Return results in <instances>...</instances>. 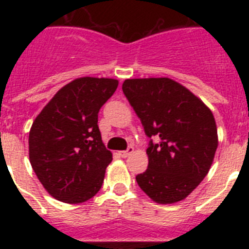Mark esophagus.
<instances>
[{
    "mask_svg": "<svg viewBox=\"0 0 249 249\" xmlns=\"http://www.w3.org/2000/svg\"><path fill=\"white\" fill-rule=\"evenodd\" d=\"M133 151H135V148H133V147H132V146H128V148H127L126 151H121L120 152V156L122 158H126V157H128V156L131 155V153H133Z\"/></svg>",
    "mask_w": 249,
    "mask_h": 249,
    "instance_id": "esophagus-1",
    "label": "esophagus"
}]
</instances>
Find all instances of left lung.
Listing matches in <instances>:
<instances>
[{
    "instance_id": "left-lung-1",
    "label": "left lung",
    "mask_w": 249,
    "mask_h": 249,
    "mask_svg": "<svg viewBox=\"0 0 249 249\" xmlns=\"http://www.w3.org/2000/svg\"><path fill=\"white\" fill-rule=\"evenodd\" d=\"M122 89L151 138L148 167L136 176L138 186L157 203L182 201L214 158L218 137L212 112L190 89L163 77L126 80Z\"/></svg>"
}]
</instances>
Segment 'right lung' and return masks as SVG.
Masks as SVG:
<instances>
[{
	"mask_svg": "<svg viewBox=\"0 0 249 249\" xmlns=\"http://www.w3.org/2000/svg\"><path fill=\"white\" fill-rule=\"evenodd\" d=\"M117 86L113 78H77L59 89L32 123L31 166L53 198L82 203L101 190L112 153L101 138L98 112Z\"/></svg>",
	"mask_w": 249,
	"mask_h": 249,
	"instance_id": "obj_1",
	"label": "right lung"
}]
</instances>
